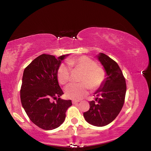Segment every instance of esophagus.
I'll return each mask as SVG.
<instances>
[{"label":"esophagus","mask_w":151,"mask_h":151,"mask_svg":"<svg viewBox=\"0 0 151 151\" xmlns=\"http://www.w3.org/2000/svg\"><path fill=\"white\" fill-rule=\"evenodd\" d=\"M80 102V101H76V100L72 101V104H77L78 102Z\"/></svg>","instance_id":"1"}]
</instances>
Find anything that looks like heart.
<instances>
[{"label": "heart", "mask_w": 151, "mask_h": 151, "mask_svg": "<svg viewBox=\"0 0 151 151\" xmlns=\"http://www.w3.org/2000/svg\"><path fill=\"white\" fill-rule=\"evenodd\" d=\"M67 64H61L58 70V79L61 84L64 85L70 79L71 67L83 71L80 83H71L67 86L65 92L67 97L79 100L87 94L89 89H96L105 81L106 71L98 66L97 62L87 56L70 58Z\"/></svg>", "instance_id": "b5f03b06"}]
</instances>
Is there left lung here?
Wrapping results in <instances>:
<instances>
[{
  "mask_svg": "<svg viewBox=\"0 0 151 151\" xmlns=\"http://www.w3.org/2000/svg\"><path fill=\"white\" fill-rule=\"evenodd\" d=\"M97 58L104 67L107 77L95 93L96 101L89 102V110L83 115L88 123L102 127L112 122L121 112L125 101L126 83L116 61L103 53Z\"/></svg>",
  "mask_w": 151,
  "mask_h": 151,
  "instance_id": "8db88e82",
  "label": "left lung"
}]
</instances>
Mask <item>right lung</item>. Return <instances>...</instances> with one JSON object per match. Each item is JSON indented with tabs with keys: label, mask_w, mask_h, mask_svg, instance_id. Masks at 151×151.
Masks as SVG:
<instances>
[{
	"label": "right lung",
	"mask_w": 151,
	"mask_h": 151,
	"mask_svg": "<svg viewBox=\"0 0 151 151\" xmlns=\"http://www.w3.org/2000/svg\"><path fill=\"white\" fill-rule=\"evenodd\" d=\"M67 55L58 58L43 54L25 67L20 87V101L30 120L44 130H52L64 122L70 100L61 99L64 92L58 81V70ZM55 100V101H52Z\"/></svg>",
	"instance_id": "obj_1"
}]
</instances>
